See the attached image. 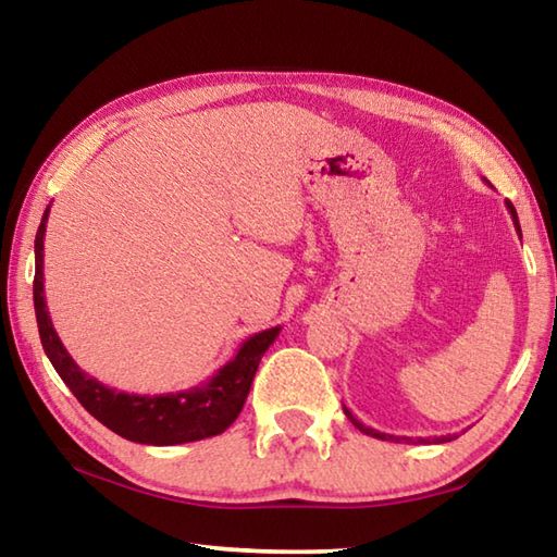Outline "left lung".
<instances>
[{
    "mask_svg": "<svg viewBox=\"0 0 557 557\" xmlns=\"http://www.w3.org/2000/svg\"><path fill=\"white\" fill-rule=\"evenodd\" d=\"M506 209H508V213H511V219H513V225H516V231H518V235H521V225H518V215H516V209H513V203L511 201H506ZM344 412H346V418L354 422V428H358L363 432V435H371V437H379V440H391V442H400V440H408V437H395V435H385V432H379V430H373V428H366L363 422H358L354 414H351V410L348 408H344ZM451 440V435H447V437H437V442H449Z\"/></svg>",
    "mask_w": 557,
    "mask_h": 557,
    "instance_id": "obj_1",
    "label": "left lung"
}]
</instances>
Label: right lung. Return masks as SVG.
<instances>
[{
  "label": "right lung",
  "mask_w": 557,
  "mask_h": 557,
  "mask_svg": "<svg viewBox=\"0 0 557 557\" xmlns=\"http://www.w3.org/2000/svg\"><path fill=\"white\" fill-rule=\"evenodd\" d=\"M49 211L51 206H46L41 225L39 231H36L34 240L36 324H39V336L46 356H49L55 373L61 375L63 383L69 385L83 408H86L92 418L100 420L102 425L117 432L120 437L139 442V445H184V442L206 440L228 430L235 418L240 414L245 398H248L262 354H265L270 344L275 342L282 326H272L265 329V332L245 338L238 354H235L228 363L221 366L209 381L194 385V388L188 391L162 395H135L108 388L106 383L92 379V375H88L73 361V356L65 351L59 334H55L49 309H46L44 235Z\"/></svg>",
  "instance_id": "right-lung-1"
}]
</instances>
